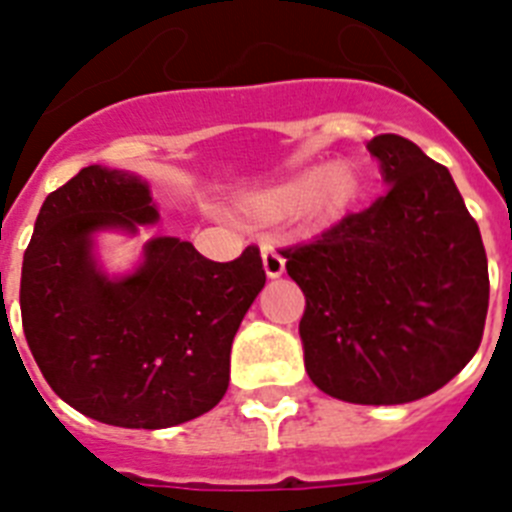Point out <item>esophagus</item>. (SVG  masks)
<instances>
[{
    "label": "esophagus",
    "instance_id": "1",
    "mask_svg": "<svg viewBox=\"0 0 512 512\" xmlns=\"http://www.w3.org/2000/svg\"><path fill=\"white\" fill-rule=\"evenodd\" d=\"M261 259H264V269L271 279H277L284 274V256L277 246L261 248Z\"/></svg>",
    "mask_w": 512,
    "mask_h": 512
}]
</instances>
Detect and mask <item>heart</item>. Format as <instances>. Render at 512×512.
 <instances>
[{"label": "heart", "instance_id": "obj_1", "mask_svg": "<svg viewBox=\"0 0 512 512\" xmlns=\"http://www.w3.org/2000/svg\"><path fill=\"white\" fill-rule=\"evenodd\" d=\"M359 192L361 179L354 166L338 161L264 189L251 200V210L264 220H282L302 212L312 223H330L354 205Z\"/></svg>", "mask_w": 512, "mask_h": 512}]
</instances>
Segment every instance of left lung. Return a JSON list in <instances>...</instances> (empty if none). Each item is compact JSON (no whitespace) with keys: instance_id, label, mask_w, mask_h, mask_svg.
I'll list each match as a JSON object with an SVG mask.
<instances>
[{"instance_id":"8db88e82","label":"left lung","mask_w":512,"mask_h":512,"mask_svg":"<svg viewBox=\"0 0 512 512\" xmlns=\"http://www.w3.org/2000/svg\"><path fill=\"white\" fill-rule=\"evenodd\" d=\"M366 148L390 189L282 256L305 295L312 384L343 402L402 405L441 390L477 354L487 253L446 166L402 135Z\"/></svg>"}]
</instances>
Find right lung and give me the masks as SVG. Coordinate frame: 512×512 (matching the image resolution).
I'll list each match as a JSON object with an SVG mask.
<instances>
[{
  "instance_id": "right-lung-1",
  "label": "right lung",
  "mask_w": 512,
  "mask_h": 512,
  "mask_svg": "<svg viewBox=\"0 0 512 512\" xmlns=\"http://www.w3.org/2000/svg\"><path fill=\"white\" fill-rule=\"evenodd\" d=\"M156 220L140 176L87 166L45 197L20 279L22 330L51 390L87 418L148 431L223 400L230 346L266 284L256 246L220 264L169 235L133 274L107 277L92 235Z\"/></svg>"
}]
</instances>
